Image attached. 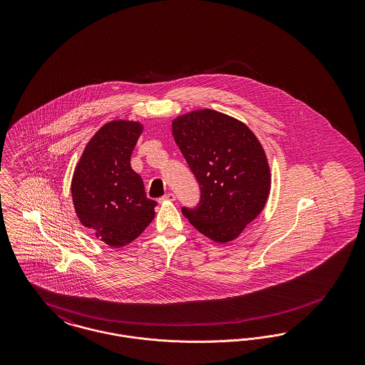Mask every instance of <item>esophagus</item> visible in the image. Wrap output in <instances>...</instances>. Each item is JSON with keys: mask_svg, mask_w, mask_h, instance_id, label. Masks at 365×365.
Returning <instances> with one entry per match:
<instances>
[{"mask_svg": "<svg viewBox=\"0 0 365 365\" xmlns=\"http://www.w3.org/2000/svg\"><path fill=\"white\" fill-rule=\"evenodd\" d=\"M175 198H176V197H175L174 192H168V194H165L164 197H161L158 201H160V202H164V201H175Z\"/></svg>", "mask_w": 365, "mask_h": 365, "instance_id": "esophagus-1", "label": "esophagus"}]
</instances>
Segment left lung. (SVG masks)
I'll return each mask as SVG.
<instances>
[{"instance_id":"8db88e82","label":"left lung","mask_w":365,"mask_h":365,"mask_svg":"<svg viewBox=\"0 0 365 365\" xmlns=\"http://www.w3.org/2000/svg\"><path fill=\"white\" fill-rule=\"evenodd\" d=\"M175 140L200 185V202L182 208L201 234L216 242L237 238L260 213L271 175L260 142L243 123L201 109L173 123Z\"/></svg>"}]
</instances>
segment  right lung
Instances as JSON below:
<instances>
[{"mask_svg": "<svg viewBox=\"0 0 365 365\" xmlns=\"http://www.w3.org/2000/svg\"><path fill=\"white\" fill-rule=\"evenodd\" d=\"M140 131L139 123H106L87 143L72 178L79 220L112 247L133 242L155 217L157 202L130 165Z\"/></svg>", "mask_w": 365, "mask_h": 365, "instance_id": "add662e5", "label": "right lung"}]
</instances>
